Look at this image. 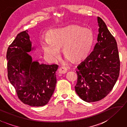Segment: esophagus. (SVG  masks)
<instances>
[{
    "mask_svg": "<svg viewBox=\"0 0 127 127\" xmlns=\"http://www.w3.org/2000/svg\"><path fill=\"white\" fill-rule=\"evenodd\" d=\"M67 72V68L65 66H61L58 69V73L60 74H65Z\"/></svg>",
    "mask_w": 127,
    "mask_h": 127,
    "instance_id": "esophagus-1",
    "label": "esophagus"
}]
</instances>
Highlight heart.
Instances as JSON below:
<instances>
[{"instance_id": "obj_1", "label": "heart", "mask_w": 127, "mask_h": 127, "mask_svg": "<svg viewBox=\"0 0 127 127\" xmlns=\"http://www.w3.org/2000/svg\"><path fill=\"white\" fill-rule=\"evenodd\" d=\"M47 39L40 41L44 54L54 61L62 49L64 58L73 63L86 60L93 49L94 35L90 28L78 25H70L48 32Z\"/></svg>"}]
</instances>
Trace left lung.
<instances>
[{
	"mask_svg": "<svg viewBox=\"0 0 127 127\" xmlns=\"http://www.w3.org/2000/svg\"><path fill=\"white\" fill-rule=\"evenodd\" d=\"M99 34L93 51L78 66L76 93L87 102L105 97L118 79L120 60L117 41L107 25L98 17Z\"/></svg>",
	"mask_w": 127,
	"mask_h": 127,
	"instance_id": "obj_1",
	"label": "left lung"
}]
</instances>
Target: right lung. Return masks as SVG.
Returning a JSON list of instances; mask_svg holds the SVG:
<instances>
[{
	"label": "right lung",
	"mask_w": 127,
	"mask_h": 127,
	"mask_svg": "<svg viewBox=\"0 0 127 127\" xmlns=\"http://www.w3.org/2000/svg\"><path fill=\"white\" fill-rule=\"evenodd\" d=\"M28 32L18 34L8 48V77L23 103L41 107L49 102L54 93L58 65L32 61L28 53L33 49Z\"/></svg>",
	"instance_id": "1"
}]
</instances>
